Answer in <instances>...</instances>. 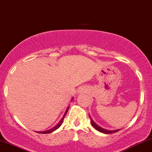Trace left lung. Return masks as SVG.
<instances>
[{
    "mask_svg": "<svg viewBox=\"0 0 152 152\" xmlns=\"http://www.w3.org/2000/svg\"><path fill=\"white\" fill-rule=\"evenodd\" d=\"M90 118H91V117H90ZM91 125H93V127H94L95 129H97V130H98L99 132H100L105 133V134H113V133L117 132H118L119 130H120V129H117V130H114V131H113V130H107V129L101 128V127H99V126L97 125L95 123L94 121H93L92 119H91Z\"/></svg>",
    "mask_w": 152,
    "mask_h": 152,
    "instance_id": "left-lung-1",
    "label": "left lung"
}]
</instances>
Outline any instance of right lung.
I'll return each instance as SVG.
<instances>
[{
    "instance_id": "obj_1",
    "label": "right lung",
    "mask_w": 152,
    "mask_h": 152,
    "mask_svg": "<svg viewBox=\"0 0 152 152\" xmlns=\"http://www.w3.org/2000/svg\"><path fill=\"white\" fill-rule=\"evenodd\" d=\"M68 110H69V108H67V109H66V113H65L64 115V117H63V118L61 119V121H60L59 122H58V123L57 124V125H56L55 126V127H53V128H52V129H49V130H47V131H43V132H38V133H39V134H49V133H51V132H52L55 131L56 129H57L58 128V127H59L61 125L62 122H63L64 118V117L66 116V115L67 112H68Z\"/></svg>"
}]
</instances>
